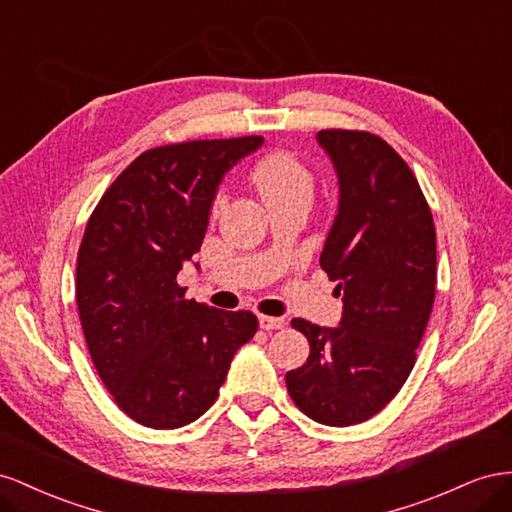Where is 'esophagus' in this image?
Listing matches in <instances>:
<instances>
[{
    "instance_id": "obj_1",
    "label": "esophagus",
    "mask_w": 512,
    "mask_h": 512,
    "mask_svg": "<svg viewBox=\"0 0 512 512\" xmlns=\"http://www.w3.org/2000/svg\"><path fill=\"white\" fill-rule=\"evenodd\" d=\"M285 326L283 317H272V315H259V328L261 330H279Z\"/></svg>"
}]
</instances>
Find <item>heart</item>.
Here are the masks:
<instances>
[{
    "mask_svg": "<svg viewBox=\"0 0 512 512\" xmlns=\"http://www.w3.org/2000/svg\"><path fill=\"white\" fill-rule=\"evenodd\" d=\"M253 180L264 195L266 203L304 197L311 199L313 195V175L306 169L296 156L287 152H274L266 156L253 171ZM225 206V195L218 193L214 197L212 208L218 212Z\"/></svg>",
    "mask_w": 512,
    "mask_h": 512,
    "instance_id": "obj_1",
    "label": "heart"
}]
</instances>
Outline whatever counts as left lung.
Masks as SVG:
<instances>
[{
    "label": "left lung",
    "instance_id": "obj_1",
    "mask_svg": "<svg viewBox=\"0 0 512 512\" xmlns=\"http://www.w3.org/2000/svg\"><path fill=\"white\" fill-rule=\"evenodd\" d=\"M339 180V208L319 264L343 296L337 328L291 319L311 345L285 375L315 422L369 420L410 377L435 300V227L412 169L377 135L319 130Z\"/></svg>",
    "mask_w": 512,
    "mask_h": 512
}]
</instances>
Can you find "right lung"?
Segmentation results:
<instances>
[{
    "label": "right lung",
    "mask_w": 512,
    "mask_h": 512,
    "mask_svg": "<svg viewBox=\"0 0 512 512\" xmlns=\"http://www.w3.org/2000/svg\"><path fill=\"white\" fill-rule=\"evenodd\" d=\"M264 137L186 141L137 156L102 195L77 255V306L87 349L120 410L150 429L206 414L251 311L186 300L178 272L201 248L225 173ZM199 268V264H195Z\"/></svg>",
    "instance_id": "obj_1"
}]
</instances>
